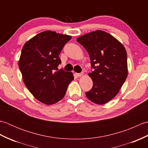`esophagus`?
<instances>
[{
	"label": "esophagus",
	"instance_id": "esophagus-1",
	"mask_svg": "<svg viewBox=\"0 0 148 148\" xmlns=\"http://www.w3.org/2000/svg\"><path fill=\"white\" fill-rule=\"evenodd\" d=\"M83 75V73L82 72V73H76V76H78V77H81Z\"/></svg>",
	"mask_w": 148,
	"mask_h": 148
}]
</instances>
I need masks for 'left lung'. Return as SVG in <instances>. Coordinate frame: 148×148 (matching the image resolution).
I'll use <instances>...</instances> for the list:
<instances>
[{
    "mask_svg": "<svg viewBox=\"0 0 148 148\" xmlns=\"http://www.w3.org/2000/svg\"><path fill=\"white\" fill-rule=\"evenodd\" d=\"M77 41L88 53L93 70L88 74L93 86L87 98L97 104H104L118 93L128 76L127 55L122 44L102 30L80 36Z\"/></svg>",
    "mask_w": 148,
    "mask_h": 148,
    "instance_id": "8db88e82",
    "label": "left lung"
}]
</instances>
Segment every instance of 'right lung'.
I'll list each match as a JSON object with an SVG mask.
<instances>
[{
  "label": "right lung",
  "instance_id": "obj_1",
  "mask_svg": "<svg viewBox=\"0 0 148 148\" xmlns=\"http://www.w3.org/2000/svg\"><path fill=\"white\" fill-rule=\"evenodd\" d=\"M70 36L48 30L39 33L25 44L18 66L23 82L40 102L51 105L64 98L73 74L62 69L58 55Z\"/></svg>",
  "mask_w": 148,
  "mask_h": 148
}]
</instances>
